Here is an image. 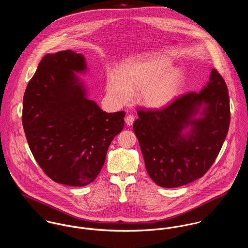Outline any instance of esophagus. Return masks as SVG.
<instances>
[{
    "label": "esophagus",
    "mask_w": 248,
    "mask_h": 248,
    "mask_svg": "<svg viewBox=\"0 0 248 248\" xmlns=\"http://www.w3.org/2000/svg\"><path fill=\"white\" fill-rule=\"evenodd\" d=\"M135 121V116L133 114H128L126 117H125V122L128 126H132L133 123Z\"/></svg>",
    "instance_id": "obj_1"
}]
</instances>
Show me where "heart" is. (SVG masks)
<instances>
[{"label": "heart", "mask_w": 248, "mask_h": 248, "mask_svg": "<svg viewBox=\"0 0 248 248\" xmlns=\"http://www.w3.org/2000/svg\"><path fill=\"white\" fill-rule=\"evenodd\" d=\"M171 60L161 55H144L124 64L117 75L107 79V92L115 101L126 104L132 93L150 108H162L173 101L182 82L181 71L170 68Z\"/></svg>", "instance_id": "1"}]
</instances>
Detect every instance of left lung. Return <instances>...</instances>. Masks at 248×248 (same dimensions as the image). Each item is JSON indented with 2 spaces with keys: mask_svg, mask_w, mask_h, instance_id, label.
<instances>
[{
  "mask_svg": "<svg viewBox=\"0 0 248 248\" xmlns=\"http://www.w3.org/2000/svg\"><path fill=\"white\" fill-rule=\"evenodd\" d=\"M138 115L133 128L148 175L161 187H179L202 177L221 149L230 124L227 86L213 69L200 93L161 109H139Z\"/></svg>",
  "mask_w": 248,
  "mask_h": 248,
  "instance_id": "8db88e82",
  "label": "left lung"
}]
</instances>
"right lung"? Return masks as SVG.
Segmentation results:
<instances>
[{
  "label": "right lung",
  "mask_w": 248,
  "mask_h": 248,
  "mask_svg": "<svg viewBox=\"0 0 248 248\" xmlns=\"http://www.w3.org/2000/svg\"><path fill=\"white\" fill-rule=\"evenodd\" d=\"M86 71L81 53L68 49L46 54L23 100L22 122L37 163L55 182L76 187L99 175L125 117V111H103L87 97L76 74Z\"/></svg>",
  "instance_id": "add662e5"
}]
</instances>
